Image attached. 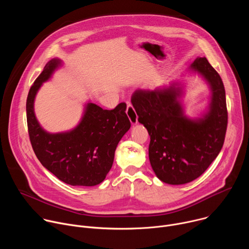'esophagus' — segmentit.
<instances>
[{
    "instance_id": "1",
    "label": "esophagus",
    "mask_w": 249,
    "mask_h": 249,
    "mask_svg": "<svg viewBox=\"0 0 249 249\" xmlns=\"http://www.w3.org/2000/svg\"><path fill=\"white\" fill-rule=\"evenodd\" d=\"M126 113L131 121V123L133 125L137 124L138 123V117H137V114H136V111L134 109V107L132 106V104L130 102H127V110H126Z\"/></svg>"
}]
</instances>
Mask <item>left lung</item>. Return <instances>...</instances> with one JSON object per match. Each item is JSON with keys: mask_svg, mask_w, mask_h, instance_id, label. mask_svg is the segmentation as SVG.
Returning <instances> with one entry per match:
<instances>
[{"mask_svg": "<svg viewBox=\"0 0 249 249\" xmlns=\"http://www.w3.org/2000/svg\"><path fill=\"white\" fill-rule=\"evenodd\" d=\"M190 71L201 75L211 89L208 111L198 119L184 115L182 89L173 83L167 88L137 89L131 98L138 121L151 137L149 159L158 178L179 185L205 172L221 152L228 126L223 81L208 60L197 58Z\"/></svg>", "mask_w": 249, "mask_h": 249, "instance_id": "obj_1", "label": "left lung"}]
</instances>
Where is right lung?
I'll return each instance as SVG.
<instances>
[{
    "instance_id": "right-lung-1",
    "label": "right lung",
    "mask_w": 249,
    "mask_h": 249,
    "mask_svg": "<svg viewBox=\"0 0 249 249\" xmlns=\"http://www.w3.org/2000/svg\"><path fill=\"white\" fill-rule=\"evenodd\" d=\"M61 65L58 58L50 60L29 89L26 119L30 143L41 164L58 179L73 186H94L105 179L119 141L131 127L126 103L106 110L89 102L76 128L64 133L46 132L35 117L34 99Z\"/></svg>"
}]
</instances>
